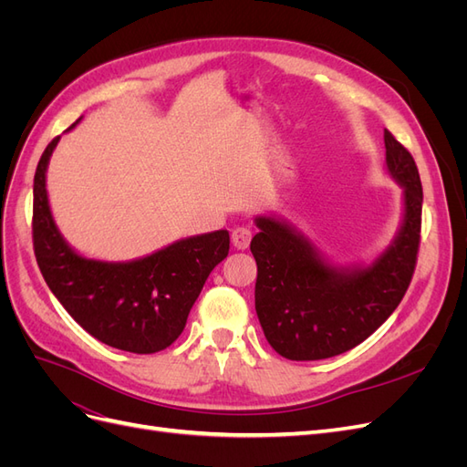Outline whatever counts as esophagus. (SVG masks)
Returning <instances> with one entry per match:
<instances>
[{
    "label": "esophagus",
    "mask_w": 467,
    "mask_h": 467,
    "mask_svg": "<svg viewBox=\"0 0 467 467\" xmlns=\"http://www.w3.org/2000/svg\"><path fill=\"white\" fill-rule=\"evenodd\" d=\"M251 235H253V232L249 228H235L232 232V242L237 249H247L249 242H251Z\"/></svg>",
    "instance_id": "34e87169"
}]
</instances>
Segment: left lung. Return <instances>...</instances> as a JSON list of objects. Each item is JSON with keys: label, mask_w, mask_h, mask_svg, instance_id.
I'll return each mask as SVG.
<instances>
[{"label": "left lung", "mask_w": 467, "mask_h": 467, "mask_svg": "<svg viewBox=\"0 0 467 467\" xmlns=\"http://www.w3.org/2000/svg\"><path fill=\"white\" fill-rule=\"evenodd\" d=\"M386 171L403 191L391 244L368 263L337 265L286 220L255 218V309L266 341L288 360H321L355 348L400 306L411 282L422 187L413 155L384 130Z\"/></svg>", "instance_id": "left-lung-1"}]
</instances>
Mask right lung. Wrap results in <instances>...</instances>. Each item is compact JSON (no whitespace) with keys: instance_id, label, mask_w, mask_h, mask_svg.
Here are the masks:
<instances>
[{"instance_id":"add662e5","label":"right lung","mask_w":467,"mask_h":467,"mask_svg":"<svg viewBox=\"0 0 467 467\" xmlns=\"http://www.w3.org/2000/svg\"><path fill=\"white\" fill-rule=\"evenodd\" d=\"M58 142L60 136L42 153L33 185V244L42 276L97 341L136 355L167 348L185 329L212 268L228 257V230L177 239L130 261L81 255L66 242L50 210L47 171Z\"/></svg>"}]
</instances>
